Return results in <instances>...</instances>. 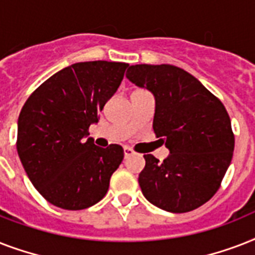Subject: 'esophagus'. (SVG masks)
Wrapping results in <instances>:
<instances>
[{"label": "esophagus", "instance_id": "1", "mask_svg": "<svg viewBox=\"0 0 255 255\" xmlns=\"http://www.w3.org/2000/svg\"><path fill=\"white\" fill-rule=\"evenodd\" d=\"M132 155H135V152L132 151L129 147H124V157H129Z\"/></svg>", "mask_w": 255, "mask_h": 255}]
</instances>
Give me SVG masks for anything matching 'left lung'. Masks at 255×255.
<instances>
[{
  "instance_id": "left-lung-1",
  "label": "left lung",
  "mask_w": 255,
  "mask_h": 255,
  "mask_svg": "<svg viewBox=\"0 0 255 255\" xmlns=\"http://www.w3.org/2000/svg\"><path fill=\"white\" fill-rule=\"evenodd\" d=\"M126 77L155 96L153 131L169 155L159 163L144 155L139 174L144 197L160 209L185 213L217 192L234 151L226 108L185 70L172 65H135Z\"/></svg>"
}]
</instances>
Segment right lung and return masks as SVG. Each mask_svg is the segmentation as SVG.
I'll use <instances>...</instances> for the list:
<instances>
[{
  "label": "right lung",
  "instance_id": "1",
  "mask_svg": "<svg viewBox=\"0 0 255 255\" xmlns=\"http://www.w3.org/2000/svg\"><path fill=\"white\" fill-rule=\"evenodd\" d=\"M128 63L79 62L43 82L18 118L17 151L35 189L53 205L81 210L106 196L123 161L118 144L96 147L88 127L119 88Z\"/></svg>",
  "mask_w": 255,
  "mask_h": 255
}]
</instances>
